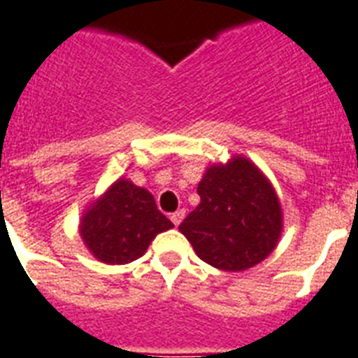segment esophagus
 <instances>
[{
	"instance_id": "obj_1",
	"label": "esophagus",
	"mask_w": 358,
	"mask_h": 358,
	"mask_svg": "<svg viewBox=\"0 0 358 358\" xmlns=\"http://www.w3.org/2000/svg\"><path fill=\"white\" fill-rule=\"evenodd\" d=\"M184 217H185L184 210H178V212L171 213V221L174 223V227H178V224L182 223V219H184Z\"/></svg>"
}]
</instances>
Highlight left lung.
Returning a JSON list of instances; mask_svg holds the SVG:
<instances>
[{"mask_svg":"<svg viewBox=\"0 0 358 358\" xmlns=\"http://www.w3.org/2000/svg\"><path fill=\"white\" fill-rule=\"evenodd\" d=\"M196 191L201 204L178 229L201 260L243 271L269 256L282 230V212L271 184L249 159L213 165Z\"/></svg>","mask_w":358,"mask_h":358,"instance_id":"obj_1","label":"left lung"}]
</instances>
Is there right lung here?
I'll use <instances>...</instances> for the list:
<instances>
[{"label": "right lung", "instance_id": "add662e5", "mask_svg": "<svg viewBox=\"0 0 358 358\" xmlns=\"http://www.w3.org/2000/svg\"><path fill=\"white\" fill-rule=\"evenodd\" d=\"M173 227L148 191L119 180L83 215L81 238L98 260L115 266L141 258L156 234Z\"/></svg>", "mask_w": 358, "mask_h": 358}]
</instances>
